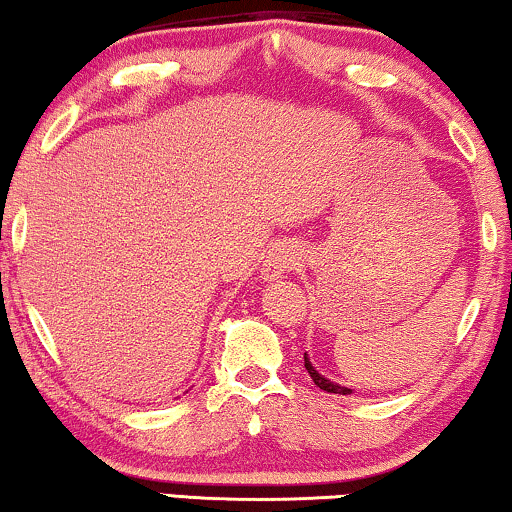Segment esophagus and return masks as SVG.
Wrapping results in <instances>:
<instances>
[{
	"mask_svg": "<svg viewBox=\"0 0 512 512\" xmlns=\"http://www.w3.org/2000/svg\"><path fill=\"white\" fill-rule=\"evenodd\" d=\"M298 261H301V251H298L296 244L291 242L275 244V247L268 251V256H265L261 277L265 282L280 280V277L287 275L294 265H298Z\"/></svg>",
	"mask_w": 512,
	"mask_h": 512,
	"instance_id": "34e87169",
	"label": "esophagus"
}]
</instances>
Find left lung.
Listing matches in <instances>:
<instances>
[{"label":"left lung","instance_id":"8db88e82","mask_svg":"<svg viewBox=\"0 0 512 512\" xmlns=\"http://www.w3.org/2000/svg\"><path fill=\"white\" fill-rule=\"evenodd\" d=\"M303 362H305V369H308V374H310V378H313V383L317 388H322V390H327V393H336V395H350L353 393V390L350 388H345V386H338V383H334V381H329V378H324L320 371H317L313 364H310V360H308V355H303Z\"/></svg>","mask_w":512,"mask_h":512}]
</instances>
